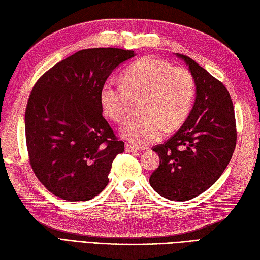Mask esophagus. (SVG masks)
<instances>
[{
	"label": "esophagus",
	"instance_id": "obj_1",
	"mask_svg": "<svg viewBox=\"0 0 260 260\" xmlns=\"http://www.w3.org/2000/svg\"><path fill=\"white\" fill-rule=\"evenodd\" d=\"M125 149H126V151H128V152L136 151V150H137V148L135 147V146H133V145H131V144H126Z\"/></svg>",
	"mask_w": 260,
	"mask_h": 260
}]
</instances>
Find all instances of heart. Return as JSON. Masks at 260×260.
<instances>
[{
  "instance_id": "1",
  "label": "heart",
  "mask_w": 260,
  "mask_h": 260,
  "mask_svg": "<svg viewBox=\"0 0 260 260\" xmlns=\"http://www.w3.org/2000/svg\"><path fill=\"white\" fill-rule=\"evenodd\" d=\"M196 98V81L184 67L155 58H143L123 73L122 82L108 81L101 89L103 112L123 123L132 111L133 100H140L142 115L129 118L122 135L137 146L158 141L165 128H179L188 118Z\"/></svg>"
}]
</instances>
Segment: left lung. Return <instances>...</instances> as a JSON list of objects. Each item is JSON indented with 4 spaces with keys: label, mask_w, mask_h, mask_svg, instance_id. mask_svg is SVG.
Masks as SVG:
<instances>
[{
    "label": "left lung",
    "mask_w": 260,
    "mask_h": 260,
    "mask_svg": "<svg viewBox=\"0 0 260 260\" xmlns=\"http://www.w3.org/2000/svg\"><path fill=\"white\" fill-rule=\"evenodd\" d=\"M196 81V102L174 136L152 147L159 166L149 183L172 201H188L216 182L231 160L237 139L234 106L225 85L193 59L177 54Z\"/></svg>",
    "instance_id": "8db88e82"
}]
</instances>
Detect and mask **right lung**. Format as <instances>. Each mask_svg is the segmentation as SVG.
I'll return each instance as SVG.
<instances>
[{
    "label": "right lung",
    "mask_w": 260,
    "mask_h": 260,
    "mask_svg": "<svg viewBox=\"0 0 260 260\" xmlns=\"http://www.w3.org/2000/svg\"><path fill=\"white\" fill-rule=\"evenodd\" d=\"M133 50L90 48L55 64L32 86L25 111L30 167L52 194L88 201L109 183L112 162L124 151L103 117L101 89Z\"/></svg>",
    "instance_id": "add662e5"
}]
</instances>
